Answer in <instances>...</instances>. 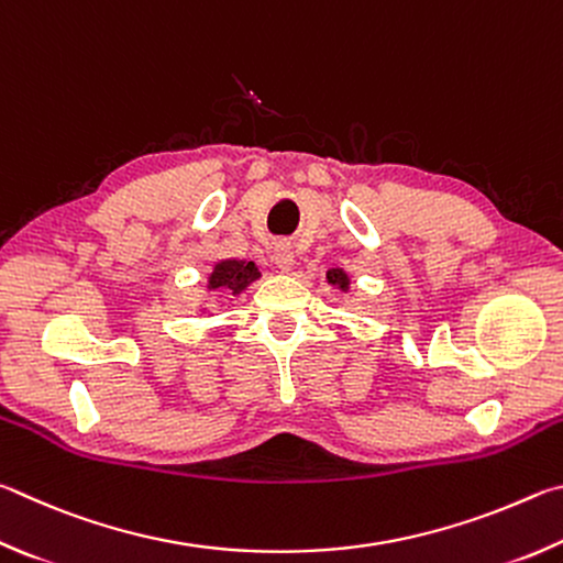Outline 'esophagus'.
I'll return each instance as SVG.
<instances>
[{
	"label": "esophagus",
	"instance_id": "esophagus-1",
	"mask_svg": "<svg viewBox=\"0 0 563 563\" xmlns=\"http://www.w3.org/2000/svg\"><path fill=\"white\" fill-rule=\"evenodd\" d=\"M272 260H274L276 266H279L282 272H289L291 266H294V250H291V244H287V242H276L274 250H272Z\"/></svg>",
	"mask_w": 563,
	"mask_h": 563
}]
</instances>
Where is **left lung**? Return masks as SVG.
I'll return each mask as SVG.
<instances>
[{
    "label": "left lung",
    "mask_w": 563,
    "mask_h": 563,
    "mask_svg": "<svg viewBox=\"0 0 563 563\" xmlns=\"http://www.w3.org/2000/svg\"><path fill=\"white\" fill-rule=\"evenodd\" d=\"M327 282L331 284V287H336L343 294L351 291V279H349V274L341 269V266H333V269L327 272Z\"/></svg>",
    "instance_id": "1"
}]
</instances>
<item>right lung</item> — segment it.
I'll use <instances>...</instances> for the list:
<instances>
[{
    "instance_id": "right-lung-1",
    "label": "right lung",
    "mask_w": 563,
    "mask_h": 563,
    "mask_svg": "<svg viewBox=\"0 0 563 563\" xmlns=\"http://www.w3.org/2000/svg\"><path fill=\"white\" fill-rule=\"evenodd\" d=\"M262 272L254 262L246 260H220L214 262L207 276V291H220V297H240V294L260 279ZM205 311V309H200Z\"/></svg>"
}]
</instances>
